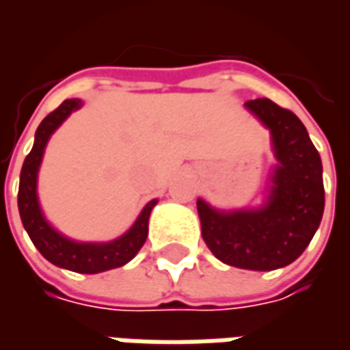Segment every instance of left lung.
<instances>
[{"instance_id": "8db88e82", "label": "left lung", "mask_w": 350, "mask_h": 350, "mask_svg": "<svg viewBox=\"0 0 350 350\" xmlns=\"http://www.w3.org/2000/svg\"><path fill=\"white\" fill-rule=\"evenodd\" d=\"M245 108L270 131L275 165L260 206L219 210L197 200L202 238L221 262L243 270L270 271L294 262L321 225L324 185L321 155L304 123L270 99Z\"/></svg>"}]
</instances>
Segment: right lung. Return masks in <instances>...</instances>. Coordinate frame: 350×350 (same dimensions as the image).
I'll return each mask as SVG.
<instances>
[{
  "label": "right lung",
  "mask_w": 350,
  "mask_h": 350,
  "mask_svg": "<svg viewBox=\"0 0 350 350\" xmlns=\"http://www.w3.org/2000/svg\"><path fill=\"white\" fill-rule=\"evenodd\" d=\"M80 99H67L59 107L50 112L41 125L35 131V142L31 152L27 153L22 165L18 187V212L22 225L31 238L33 245L49 262L56 264L65 270L79 271V273H99V271L120 268L135 258L140 247L148 238V221L153 206L159 200L153 198L138 213L137 221L131 225L127 232L118 236L110 242H79L71 240L59 230L52 227L42 213L39 195H37V178L39 167L42 163L44 148L49 144L54 131L71 116V112L82 108Z\"/></svg>",
  "instance_id": "add662e5"
}]
</instances>
